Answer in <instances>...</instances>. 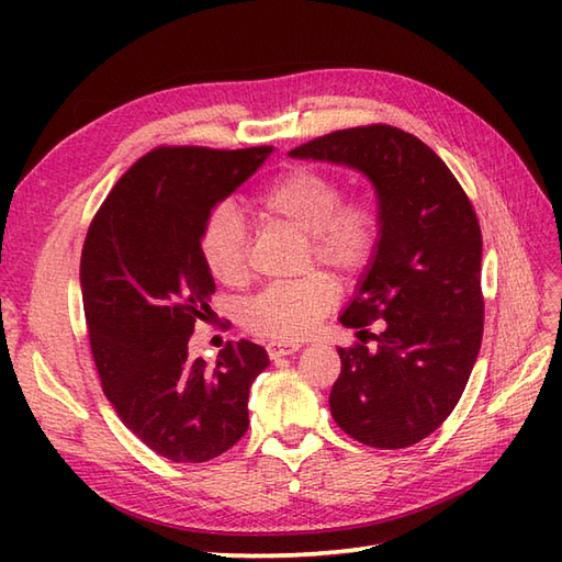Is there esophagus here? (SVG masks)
I'll return each instance as SVG.
<instances>
[{
  "instance_id": "34e87169",
  "label": "esophagus",
  "mask_w": 562,
  "mask_h": 562,
  "mask_svg": "<svg viewBox=\"0 0 562 562\" xmlns=\"http://www.w3.org/2000/svg\"><path fill=\"white\" fill-rule=\"evenodd\" d=\"M266 350L270 355V360H278V357L300 352L302 350V342L300 340H274V342H268Z\"/></svg>"
}]
</instances>
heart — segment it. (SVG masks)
<instances>
[{
	"mask_svg": "<svg viewBox=\"0 0 562 562\" xmlns=\"http://www.w3.org/2000/svg\"><path fill=\"white\" fill-rule=\"evenodd\" d=\"M258 207L266 217L282 222L306 236V260L338 274L360 272L372 260L381 214L372 200H342L340 183L312 166H294L262 190ZM200 256L210 274L222 284H244L248 278V229L229 202L217 205L200 232ZM336 282L328 274L270 284L244 304L241 324L262 338H302L312 333L336 304Z\"/></svg>",
	"mask_w": 562,
	"mask_h": 562,
	"instance_id": "b5f03b06",
	"label": "heart"
}]
</instances>
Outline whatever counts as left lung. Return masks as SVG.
Masks as SVG:
<instances>
[{
  "instance_id": "obj_1",
  "label": "left lung",
  "mask_w": 562,
  "mask_h": 562,
  "mask_svg": "<svg viewBox=\"0 0 562 562\" xmlns=\"http://www.w3.org/2000/svg\"><path fill=\"white\" fill-rule=\"evenodd\" d=\"M340 164L374 186L381 236L340 324L382 330L338 348L330 413L376 449L432 435L469 384L483 338V236L471 200L425 142L391 125L338 130L290 151Z\"/></svg>"
}]
</instances>
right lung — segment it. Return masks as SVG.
Segmentation results:
<instances>
[{
	"instance_id": "obj_1",
	"label": "right lung",
	"mask_w": 562,
	"mask_h": 562,
	"mask_svg": "<svg viewBox=\"0 0 562 562\" xmlns=\"http://www.w3.org/2000/svg\"><path fill=\"white\" fill-rule=\"evenodd\" d=\"M272 147H159L115 183L81 250V300L105 398L159 457L202 463L248 429V391L270 364L229 342L217 364L188 355L214 280L200 256L207 214L254 176Z\"/></svg>"
}]
</instances>
